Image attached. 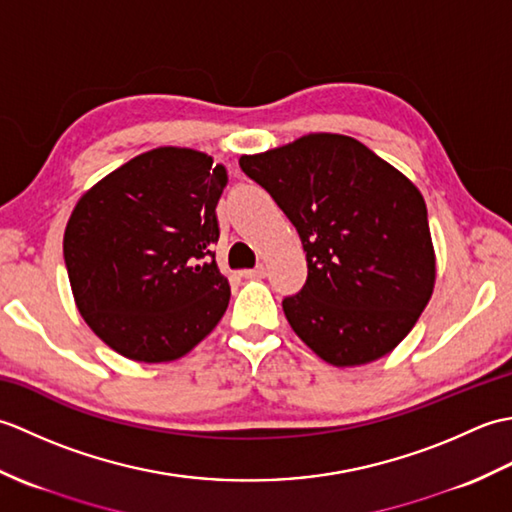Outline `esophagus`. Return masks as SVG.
<instances>
[{
  "label": "esophagus",
  "mask_w": 512,
  "mask_h": 512,
  "mask_svg": "<svg viewBox=\"0 0 512 512\" xmlns=\"http://www.w3.org/2000/svg\"><path fill=\"white\" fill-rule=\"evenodd\" d=\"M242 277H244V279H264V277H266V266L259 264L257 268L242 270Z\"/></svg>",
  "instance_id": "1"
}]
</instances>
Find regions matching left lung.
<instances>
[{
	"label": "left lung",
	"mask_w": 512,
	"mask_h": 512,
	"mask_svg": "<svg viewBox=\"0 0 512 512\" xmlns=\"http://www.w3.org/2000/svg\"><path fill=\"white\" fill-rule=\"evenodd\" d=\"M295 224L308 281L284 299L299 339L334 367L383 358L436 288L427 204L405 173L343 134H306L239 158Z\"/></svg>",
	"instance_id": "1"
}]
</instances>
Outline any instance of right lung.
Listing matches in <instances>:
<instances>
[{
    "mask_svg": "<svg viewBox=\"0 0 512 512\" xmlns=\"http://www.w3.org/2000/svg\"><path fill=\"white\" fill-rule=\"evenodd\" d=\"M224 165L191 147H156L85 191L63 257L83 321L114 352L169 363L209 336L231 299L215 264Z\"/></svg>",
    "mask_w": 512,
    "mask_h": 512,
    "instance_id": "obj_1",
    "label": "right lung"
}]
</instances>
